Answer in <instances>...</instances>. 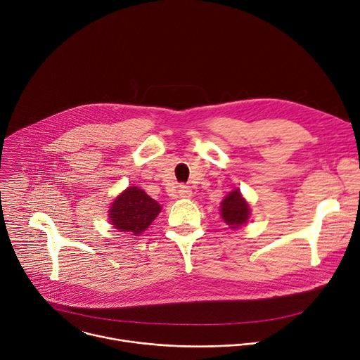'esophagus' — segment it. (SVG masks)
<instances>
[{"mask_svg": "<svg viewBox=\"0 0 360 360\" xmlns=\"http://www.w3.org/2000/svg\"><path fill=\"white\" fill-rule=\"evenodd\" d=\"M191 194H193V191H191V188H190L188 186H180V188H179V195H180V197H183V198H190Z\"/></svg>", "mask_w": 360, "mask_h": 360, "instance_id": "esophagus-1", "label": "esophagus"}]
</instances>
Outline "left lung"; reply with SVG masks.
I'll use <instances>...</instances> for the list:
<instances>
[{
    "label": "left lung",
    "mask_w": 360,
    "mask_h": 360,
    "mask_svg": "<svg viewBox=\"0 0 360 360\" xmlns=\"http://www.w3.org/2000/svg\"><path fill=\"white\" fill-rule=\"evenodd\" d=\"M220 212L223 220L230 226V229H238L245 226L250 217L249 203L245 200L240 190L230 191L220 203Z\"/></svg>",
    "instance_id": "obj_1"
}]
</instances>
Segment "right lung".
Masks as SVG:
<instances>
[{
	"label": "right lung",
	"mask_w": 360,
	"mask_h": 360,
	"mask_svg": "<svg viewBox=\"0 0 360 360\" xmlns=\"http://www.w3.org/2000/svg\"><path fill=\"white\" fill-rule=\"evenodd\" d=\"M162 212L155 200L144 190L131 186L117 195L108 210V220L118 231L140 236Z\"/></svg>",
	"instance_id": "obj_1"
}]
</instances>
